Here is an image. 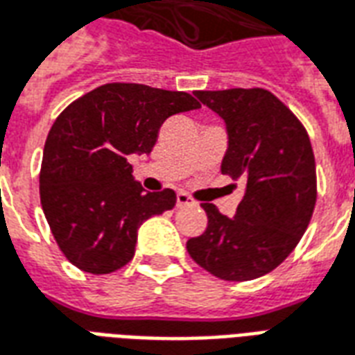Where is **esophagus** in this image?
Here are the masks:
<instances>
[{
  "label": "esophagus",
  "instance_id": "esophagus-1",
  "mask_svg": "<svg viewBox=\"0 0 355 355\" xmlns=\"http://www.w3.org/2000/svg\"><path fill=\"white\" fill-rule=\"evenodd\" d=\"M193 201H191V198L188 196V193H184V191H178L177 193V207H182V205H191Z\"/></svg>",
  "mask_w": 355,
  "mask_h": 355
}]
</instances>
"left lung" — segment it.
<instances>
[{
	"label": "left lung",
	"mask_w": 355,
	"mask_h": 355,
	"mask_svg": "<svg viewBox=\"0 0 355 355\" xmlns=\"http://www.w3.org/2000/svg\"><path fill=\"white\" fill-rule=\"evenodd\" d=\"M224 118L222 173L244 184L233 218L203 203L209 224L188 239L191 259L214 277L244 282L263 277L297 246L316 205V162L299 118L263 88L196 92Z\"/></svg>",
	"instance_id": "1"
}]
</instances>
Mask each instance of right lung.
Wrapping results in <instances>:
<instances>
[{
    "label": "right lung",
    "instance_id": "obj_1",
    "mask_svg": "<svg viewBox=\"0 0 355 355\" xmlns=\"http://www.w3.org/2000/svg\"><path fill=\"white\" fill-rule=\"evenodd\" d=\"M201 105L186 92L111 83L65 107L44 143L39 196L60 250L80 271L130 263L144 220L169 211L175 191H144L131 154H150L165 120Z\"/></svg>",
    "mask_w": 355,
    "mask_h": 355
}]
</instances>
